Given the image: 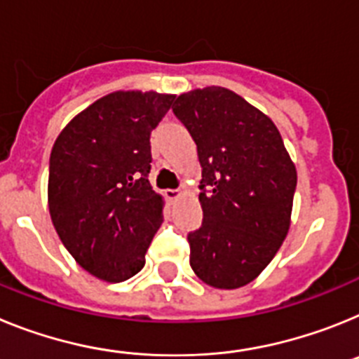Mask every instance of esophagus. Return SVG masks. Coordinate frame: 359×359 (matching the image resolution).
<instances>
[{"mask_svg":"<svg viewBox=\"0 0 359 359\" xmlns=\"http://www.w3.org/2000/svg\"><path fill=\"white\" fill-rule=\"evenodd\" d=\"M166 198H170V201H179L180 197H182V191L180 189H166Z\"/></svg>","mask_w":359,"mask_h":359,"instance_id":"34e87169","label":"esophagus"}]
</instances>
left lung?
<instances>
[{
	"mask_svg": "<svg viewBox=\"0 0 359 359\" xmlns=\"http://www.w3.org/2000/svg\"><path fill=\"white\" fill-rule=\"evenodd\" d=\"M177 119L197 144L204 220L189 264L217 289H238L269 266L289 233L296 166L264 111L222 86L180 93Z\"/></svg>",
	"mask_w": 359,
	"mask_h": 359,
	"instance_id": "8db88e82",
	"label": "left lung"
}]
</instances>
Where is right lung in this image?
<instances>
[{
    "instance_id": "right-lung-1",
    "label": "right lung",
    "mask_w": 359,
    "mask_h": 359,
    "mask_svg": "<svg viewBox=\"0 0 359 359\" xmlns=\"http://www.w3.org/2000/svg\"><path fill=\"white\" fill-rule=\"evenodd\" d=\"M175 95L119 90L77 114L50 154L48 210L68 253L117 283L144 267L164 198L148 180L149 133Z\"/></svg>"
}]
</instances>
